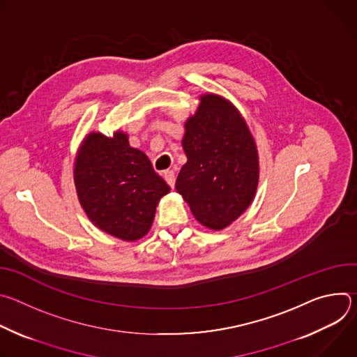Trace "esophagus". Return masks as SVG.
I'll return each instance as SVG.
<instances>
[{"mask_svg": "<svg viewBox=\"0 0 357 357\" xmlns=\"http://www.w3.org/2000/svg\"><path fill=\"white\" fill-rule=\"evenodd\" d=\"M164 178H165L167 183H168L171 188L175 186V172H174V171H165V172H164Z\"/></svg>", "mask_w": 357, "mask_h": 357, "instance_id": "1", "label": "esophagus"}]
</instances>
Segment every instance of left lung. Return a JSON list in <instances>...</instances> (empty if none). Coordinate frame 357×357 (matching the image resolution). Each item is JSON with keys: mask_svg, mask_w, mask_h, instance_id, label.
<instances>
[{"mask_svg": "<svg viewBox=\"0 0 357 357\" xmlns=\"http://www.w3.org/2000/svg\"><path fill=\"white\" fill-rule=\"evenodd\" d=\"M186 164L175 188L193 216L222 230L251 205L259 185V154L254 138L229 100L200 96L196 113L185 123Z\"/></svg>", "mask_w": 357, "mask_h": 357, "instance_id": "8db88e82", "label": "left lung"}]
</instances>
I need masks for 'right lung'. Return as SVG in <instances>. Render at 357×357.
I'll return each mask as SVG.
<instances>
[{
    "label": "right lung",
    "mask_w": 357,
    "mask_h": 357,
    "mask_svg": "<svg viewBox=\"0 0 357 357\" xmlns=\"http://www.w3.org/2000/svg\"><path fill=\"white\" fill-rule=\"evenodd\" d=\"M75 185L80 205L96 227L117 238L144 237L155 218L158 202L171 189L128 135L90 132L76 162Z\"/></svg>",
    "instance_id": "obj_1"
}]
</instances>
